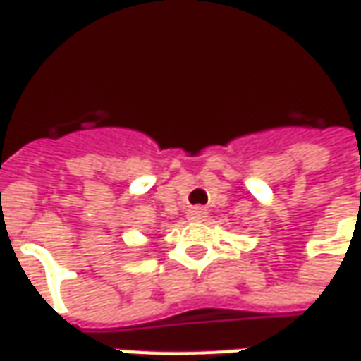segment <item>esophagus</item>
Segmentation results:
<instances>
[{
    "label": "esophagus",
    "instance_id": "1",
    "mask_svg": "<svg viewBox=\"0 0 361 361\" xmlns=\"http://www.w3.org/2000/svg\"><path fill=\"white\" fill-rule=\"evenodd\" d=\"M188 219L189 220H204L207 219V211H204L203 207H193V209H189Z\"/></svg>",
    "mask_w": 361,
    "mask_h": 361
}]
</instances>
